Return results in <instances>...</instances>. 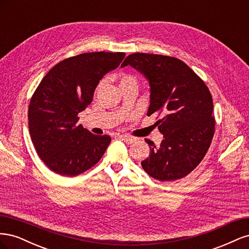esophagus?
Listing matches in <instances>:
<instances>
[{
	"mask_svg": "<svg viewBox=\"0 0 249 249\" xmlns=\"http://www.w3.org/2000/svg\"><path fill=\"white\" fill-rule=\"evenodd\" d=\"M119 138L122 139V140H124V141H125L126 143H132V142L135 141V138L130 136V135H120Z\"/></svg>",
	"mask_w": 249,
	"mask_h": 249,
	"instance_id": "esophagus-1",
	"label": "esophagus"
}]
</instances>
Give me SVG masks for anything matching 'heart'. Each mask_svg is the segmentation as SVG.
Returning <instances> with one entry per match:
<instances>
[{
    "mask_svg": "<svg viewBox=\"0 0 249 249\" xmlns=\"http://www.w3.org/2000/svg\"><path fill=\"white\" fill-rule=\"evenodd\" d=\"M115 80L117 81L118 86L123 92L126 91V90H134V91H137L139 81L135 74L131 72L122 71L119 72L117 76H115ZM103 86H104V81L100 82V84L97 85V90L102 89Z\"/></svg>",
    "mask_w": 249,
    "mask_h": 249,
    "instance_id": "obj_1",
    "label": "heart"
}]
</instances>
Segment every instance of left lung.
Wrapping results in <instances>:
<instances>
[{
	"mask_svg": "<svg viewBox=\"0 0 249 249\" xmlns=\"http://www.w3.org/2000/svg\"><path fill=\"white\" fill-rule=\"evenodd\" d=\"M131 65L150 85L147 115L157 114L163 134L160 146L145 139L149 156L141 162L150 177L161 182L182 178L206 156L215 132L213 100L207 85L182 60L134 53L122 67Z\"/></svg>",
	"mask_w": 249,
	"mask_h": 249,
	"instance_id": "obj_1",
	"label": "left lung"
}]
</instances>
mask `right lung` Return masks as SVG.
<instances>
[{
	"label": "right lung",
	"instance_id": "1",
	"mask_svg": "<svg viewBox=\"0 0 249 249\" xmlns=\"http://www.w3.org/2000/svg\"><path fill=\"white\" fill-rule=\"evenodd\" d=\"M122 52L84 53L56 64L39 83L29 105V131L37 155L58 175L76 177L101 160L111 142L79 124L100 80L115 70Z\"/></svg>",
	"mask_w": 249,
	"mask_h": 249
}]
</instances>
